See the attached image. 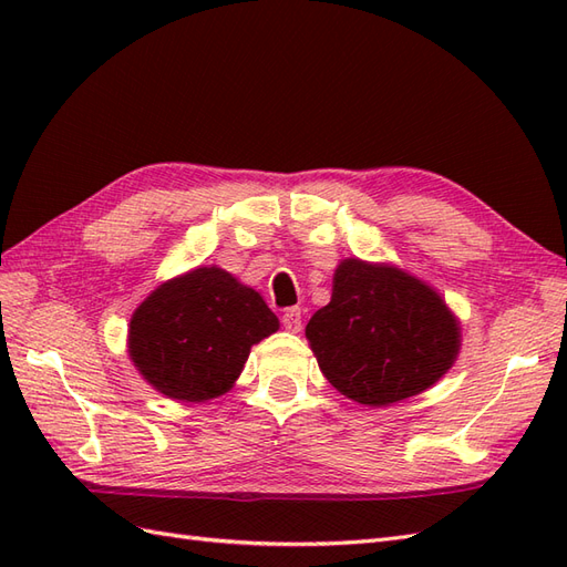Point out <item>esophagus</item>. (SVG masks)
Masks as SVG:
<instances>
[{
    "label": "esophagus",
    "instance_id": "1",
    "mask_svg": "<svg viewBox=\"0 0 567 567\" xmlns=\"http://www.w3.org/2000/svg\"><path fill=\"white\" fill-rule=\"evenodd\" d=\"M281 321H284V329H286V331L298 333V331L302 329V312H300V307H288V310L284 312V317H281Z\"/></svg>",
    "mask_w": 567,
    "mask_h": 567
}]
</instances>
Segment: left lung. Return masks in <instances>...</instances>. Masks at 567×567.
I'll return each instance as SVG.
<instances>
[{
	"instance_id": "obj_1",
	"label": "left lung",
	"mask_w": 567,
	"mask_h": 567,
	"mask_svg": "<svg viewBox=\"0 0 567 567\" xmlns=\"http://www.w3.org/2000/svg\"><path fill=\"white\" fill-rule=\"evenodd\" d=\"M305 336L326 381L364 406L435 385L461 350V323L433 286L359 257L336 267L331 302L315 312Z\"/></svg>"
}]
</instances>
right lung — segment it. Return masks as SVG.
Instances as JSON below:
<instances>
[{
  "label": "right lung",
  "instance_id": "obj_1",
  "mask_svg": "<svg viewBox=\"0 0 567 567\" xmlns=\"http://www.w3.org/2000/svg\"><path fill=\"white\" fill-rule=\"evenodd\" d=\"M277 331L257 290L208 265L151 290L130 319L127 352L165 398L208 402L234 388L250 348Z\"/></svg>",
  "mask_w": 567,
  "mask_h": 567
}]
</instances>
